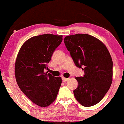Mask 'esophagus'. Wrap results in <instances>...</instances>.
I'll return each mask as SVG.
<instances>
[{
    "label": "esophagus",
    "instance_id": "1",
    "mask_svg": "<svg viewBox=\"0 0 124 124\" xmlns=\"http://www.w3.org/2000/svg\"><path fill=\"white\" fill-rule=\"evenodd\" d=\"M62 80L63 82H67V81H68L69 80V78H64L62 77Z\"/></svg>",
    "mask_w": 124,
    "mask_h": 124
}]
</instances>
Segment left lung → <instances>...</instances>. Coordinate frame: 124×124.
Masks as SVG:
<instances>
[{
	"instance_id": "1",
	"label": "left lung",
	"mask_w": 124,
	"mask_h": 124,
	"mask_svg": "<svg viewBox=\"0 0 124 124\" xmlns=\"http://www.w3.org/2000/svg\"><path fill=\"white\" fill-rule=\"evenodd\" d=\"M64 44L76 67L85 72L76 77L78 86L74 90L76 100L85 107L97 104L109 90L113 80V61L102 41L87 34L66 36Z\"/></svg>"
}]
</instances>
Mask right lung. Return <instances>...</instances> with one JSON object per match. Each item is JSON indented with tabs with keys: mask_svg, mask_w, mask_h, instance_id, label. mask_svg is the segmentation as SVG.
Here are the masks:
<instances>
[{
	"mask_svg": "<svg viewBox=\"0 0 124 124\" xmlns=\"http://www.w3.org/2000/svg\"><path fill=\"white\" fill-rule=\"evenodd\" d=\"M62 36L42 34L23 44L16 57L15 75L21 91L33 103L48 106L54 101L62 85L61 77L53 76L45 69Z\"/></svg>",
	"mask_w": 124,
	"mask_h": 124,
	"instance_id": "add662e5",
	"label": "right lung"
}]
</instances>
